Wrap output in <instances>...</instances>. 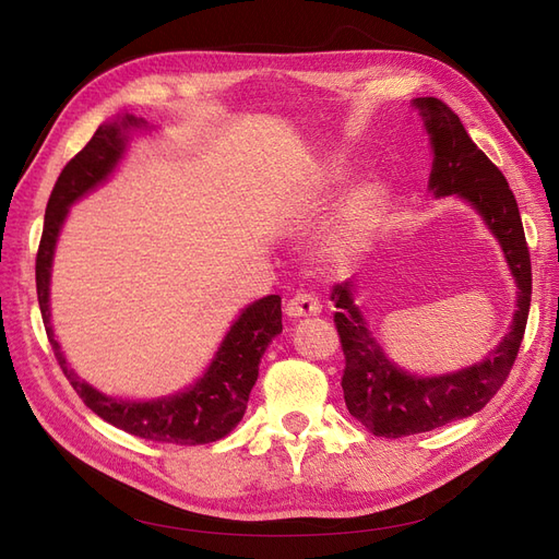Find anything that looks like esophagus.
<instances>
[{
    "label": "esophagus",
    "mask_w": 559,
    "mask_h": 559,
    "mask_svg": "<svg viewBox=\"0 0 559 559\" xmlns=\"http://www.w3.org/2000/svg\"><path fill=\"white\" fill-rule=\"evenodd\" d=\"M321 312V302L314 294L310 292H298L296 296L289 298V302H286V314L294 317V319H300V317H314Z\"/></svg>",
    "instance_id": "34e87169"
}]
</instances>
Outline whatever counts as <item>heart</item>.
I'll use <instances>...</instances> for the list:
<instances>
[{
	"instance_id": "heart-1",
	"label": "heart",
	"mask_w": 559,
	"mask_h": 559,
	"mask_svg": "<svg viewBox=\"0 0 559 559\" xmlns=\"http://www.w3.org/2000/svg\"><path fill=\"white\" fill-rule=\"evenodd\" d=\"M380 202L382 195L376 183H364L349 195L341 224H337L333 235V253L337 259L349 257L352 251H357L364 245L368 230L376 224Z\"/></svg>"
}]
</instances>
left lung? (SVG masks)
<instances>
[{
	"label": "left lung",
	"instance_id": "left-lung-1",
	"mask_svg": "<svg viewBox=\"0 0 559 559\" xmlns=\"http://www.w3.org/2000/svg\"><path fill=\"white\" fill-rule=\"evenodd\" d=\"M415 107L425 116L433 144L431 191L438 198L456 193L480 212L503 247L520 292L509 335L483 364L450 376L415 378L389 361L376 337L368 333L366 321L352 298L354 282L349 280L333 286L331 300L337 308L333 321L345 354V405L352 417H357L370 433L382 438L425 433L485 408L487 401L511 376L532 300L530 247L524 240L520 210L509 181L468 138L460 116L443 99L417 97Z\"/></svg>",
	"mask_w": 559,
	"mask_h": 559
}]
</instances>
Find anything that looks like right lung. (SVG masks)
<instances>
[{
    "mask_svg": "<svg viewBox=\"0 0 559 559\" xmlns=\"http://www.w3.org/2000/svg\"><path fill=\"white\" fill-rule=\"evenodd\" d=\"M144 126L140 118L126 116L121 123L99 126L93 140L64 165L53 191H50L44 233L37 251V298L48 333V343L53 347L56 359L64 378L70 380L74 392L88 408L109 425L123 429L144 441L170 443V445H202L214 443L228 436L245 417L251 386L259 378V364L265 347L273 337L282 333V298L265 296L249 306L240 319L230 326L228 335L218 347L207 373L202 376L189 392H181L158 401H116L83 382L74 370L67 368L60 345L50 329L48 312V280L50 261L60 226L67 216V207L76 198L107 179L114 165L126 148V130Z\"/></svg>",
    "mask_w": 559,
    "mask_h": 559,
    "instance_id": "1",
    "label": "right lung"
}]
</instances>
